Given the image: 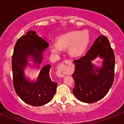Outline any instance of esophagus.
<instances>
[{
	"label": "esophagus",
	"instance_id": "34e87169",
	"mask_svg": "<svg viewBox=\"0 0 124 124\" xmlns=\"http://www.w3.org/2000/svg\"><path fill=\"white\" fill-rule=\"evenodd\" d=\"M70 61L68 60H66L60 64L59 66L56 74L60 78H63L67 74L69 71V66H70Z\"/></svg>",
	"mask_w": 124,
	"mask_h": 124
}]
</instances>
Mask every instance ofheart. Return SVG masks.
<instances>
[{
	"label": "heart",
	"mask_w": 124,
	"mask_h": 124,
	"mask_svg": "<svg viewBox=\"0 0 124 124\" xmlns=\"http://www.w3.org/2000/svg\"><path fill=\"white\" fill-rule=\"evenodd\" d=\"M90 35L86 30H73L61 34L56 38L55 45L51 46L53 52L59 53L60 50L68 48V53L73 58L83 56L90 43Z\"/></svg>",
	"instance_id": "b5f03b06"
}]
</instances>
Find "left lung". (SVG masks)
Masks as SVG:
<instances>
[{
  "instance_id": "left-lung-1",
  "label": "left lung",
  "mask_w": 124,
  "mask_h": 124,
  "mask_svg": "<svg viewBox=\"0 0 124 124\" xmlns=\"http://www.w3.org/2000/svg\"><path fill=\"white\" fill-rule=\"evenodd\" d=\"M99 57L103 60L98 67L92 61ZM75 82L73 94L80 101L94 103L104 97L114 80L115 56L108 38L100 35L86 55L74 60Z\"/></svg>"
}]
</instances>
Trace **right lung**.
<instances>
[{"label": "right lung", "instance_id": "1", "mask_svg": "<svg viewBox=\"0 0 124 124\" xmlns=\"http://www.w3.org/2000/svg\"><path fill=\"white\" fill-rule=\"evenodd\" d=\"M45 39V38H44ZM37 32H27L17 40L14 46L12 59L13 83L15 92L24 102L33 106H41L48 103L56 93L57 83L50 78L51 66L46 64L41 68L36 81H31L25 76L24 70L30 66V59L33 66L40 68L43 53L49 46L48 43Z\"/></svg>", "mask_w": 124, "mask_h": 124}]
</instances>
